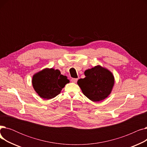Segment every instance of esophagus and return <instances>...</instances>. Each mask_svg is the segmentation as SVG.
<instances>
[{
	"instance_id": "obj_1",
	"label": "esophagus",
	"mask_w": 147,
	"mask_h": 147,
	"mask_svg": "<svg viewBox=\"0 0 147 147\" xmlns=\"http://www.w3.org/2000/svg\"><path fill=\"white\" fill-rule=\"evenodd\" d=\"M78 79H76V78H72L71 79V81L73 83H76L77 82H78Z\"/></svg>"
}]
</instances>
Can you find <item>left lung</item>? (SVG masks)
Here are the masks:
<instances>
[{"label":"left lung","mask_w":147,"mask_h":147,"mask_svg":"<svg viewBox=\"0 0 147 147\" xmlns=\"http://www.w3.org/2000/svg\"><path fill=\"white\" fill-rule=\"evenodd\" d=\"M86 78L80 79L78 84L83 94L94 102L102 101L109 96L114 84L113 74L107 69L97 65L84 71Z\"/></svg>","instance_id":"left-lung-1"}]
</instances>
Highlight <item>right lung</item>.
I'll return each mask as SVG.
<instances>
[{
  "label": "right lung",
  "mask_w": 147,
  "mask_h": 147,
  "mask_svg": "<svg viewBox=\"0 0 147 147\" xmlns=\"http://www.w3.org/2000/svg\"><path fill=\"white\" fill-rule=\"evenodd\" d=\"M69 82L59 69L45 68L35 74L32 79L33 86L41 98L50 99L60 94L62 89Z\"/></svg>",
  "instance_id": "obj_1"
}]
</instances>
